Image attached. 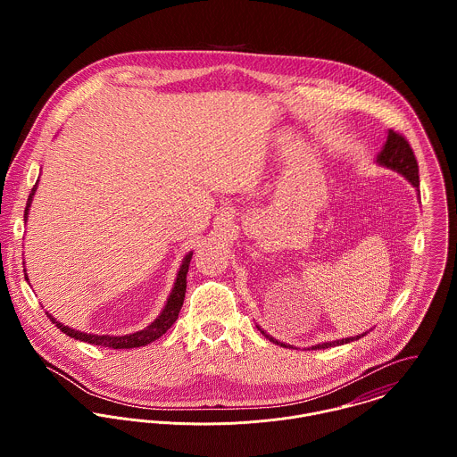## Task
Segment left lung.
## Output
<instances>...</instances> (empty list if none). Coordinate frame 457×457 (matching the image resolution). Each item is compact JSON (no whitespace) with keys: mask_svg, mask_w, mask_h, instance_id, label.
<instances>
[{"mask_svg":"<svg viewBox=\"0 0 457 457\" xmlns=\"http://www.w3.org/2000/svg\"><path fill=\"white\" fill-rule=\"evenodd\" d=\"M377 163H380V165H384L387 169L399 172L401 176H404L408 179V183H411L417 188V192H419V165H417V158H415L413 149L410 147L408 140L401 133L389 130L387 142H386V145L382 147V151L377 156ZM259 330L269 341H272L276 345H281V346H288L285 343H279L272 336L265 334L261 327H259ZM362 336H366V334H359V336H353V337H345V339H336V341L322 343V345L313 346V350H317V348H330V346H336V345H345V343L355 341V339H359Z\"/></svg>","mask_w":457,"mask_h":457,"instance_id":"obj_1","label":"left lung"}]
</instances>
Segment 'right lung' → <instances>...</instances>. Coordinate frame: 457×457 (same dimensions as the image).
Returning a JSON list of instances; mask_svg holds the SVG:
<instances>
[{
	"label": "right lung",
	"instance_id": "right-lung-1",
	"mask_svg": "<svg viewBox=\"0 0 457 457\" xmlns=\"http://www.w3.org/2000/svg\"><path fill=\"white\" fill-rule=\"evenodd\" d=\"M38 183V181H37ZM37 183L31 190V194L28 196V202H26V209H24V221L28 220V212H29V207H31V200L33 195L37 192ZM192 252L183 259V263L179 267V272H178V278H176V283H174V288L167 299V304L165 308L162 310L160 317L151 324V326L142 328V330H137V332H131L127 336H109V334H87V332H80V330H75L71 327L63 326L60 324L56 319H53L49 313L47 317L51 319L53 324H56V327L65 332L66 336L73 337V339H79V341H86L89 345H98V346H107V348H138V346H144V345H149L153 343L154 339H158L160 336H163L172 324L178 320V315L181 312V306H183V301H185V292H187V274H188V267H190V261H192ZM26 272V269H24ZM26 279H28V274H26Z\"/></svg>",
	"mask_w": 457,
	"mask_h": 457
}]
</instances>
